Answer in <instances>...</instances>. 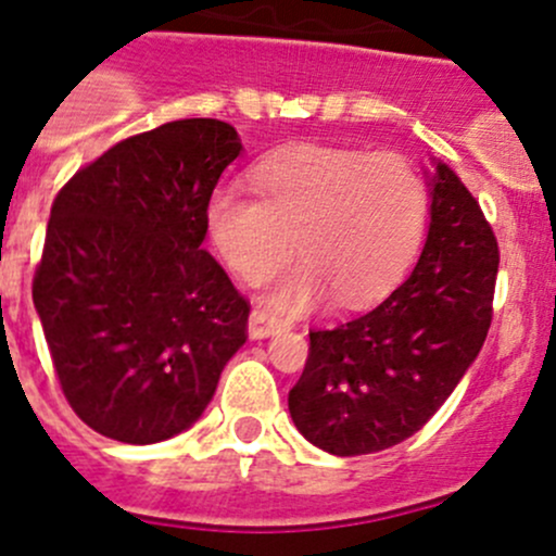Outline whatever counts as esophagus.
Segmentation results:
<instances>
[{
  "label": "esophagus",
  "mask_w": 556,
  "mask_h": 556,
  "mask_svg": "<svg viewBox=\"0 0 556 556\" xmlns=\"http://www.w3.org/2000/svg\"><path fill=\"white\" fill-rule=\"evenodd\" d=\"M279 327H282L279 325V319H274L266 308H253V312H250V323H248L250 338H268L274 336Z\"/></svg>",
  "instance_id": "esophagus-1"
}]
</instances>
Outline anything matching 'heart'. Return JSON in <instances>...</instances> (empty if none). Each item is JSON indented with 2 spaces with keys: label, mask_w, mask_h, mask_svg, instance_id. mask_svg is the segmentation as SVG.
<instances>
[{
  "label": "heart",
  "mask_w": 556,
  "mask_h": 556,
  "mask_svg": "<svg viewBox=\"0 0 556 556\" xmlns=\"http://www.w3.org/2000/svg\"><path fill=\"white\" fill-rule=\"evenodd\" d=\"M253 191L224 184L204 204V229L218 258L244 282H261L293 255L301 263L274 279L271 308L295 314L330 288L336 301L383 293L416 255L429 218V189L394 151L301 143L263 156Z\"/></svg>",
  "instance_id": "heart-1"
}]
</instances>
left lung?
I'll return each mask as SVG.
<instances>
[{"mask_svg":"<svg viewBox=\"0 0 556 556\" xmlns=\"http://www.w3.org/2000/svg\"><path fill=\"white\" fill-rule=\"evenodd\" d=\"M498 258L479 202L440 162L410 277L370 312L308 332L306 367L288 396L298 431L332 455L378 453L416 434L488 338Z\"/></svg>","mask_w":556,"mask_h":556,"instance_id":"obj_1","label":"left lung"}]
</instances>
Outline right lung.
<instances>
[{"label": "right lung", "mask_w": 556, "mask_h": 556, "mask_svg": "<svg viewBox=\"0 0 556 556\" xmlns=\"http://www.w3.org/2000/svg\"><path fill=\"white\" fill-rule=\"evenodd\" d=\"M242 151L220 119L130 136L58 191L34 306L90 429L151 445L189 429L248 341L250 301L202 250L204 204Z\"/></svg>", "instance_id": "obj_1"}]
</instances>
